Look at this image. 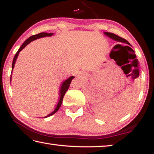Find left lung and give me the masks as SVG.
Wrapping results in <instances>:
<instances>
[{
  "mask_svg": "<svg viewBox=\"0 0 154 154\" xmlns=\"http://www.w3.org/2000/svg\"><path fill=\"white\" fill-rule=\"evenodd\" d=\"M105 35L106 36H109V37L111 38L112 39H113L115 41H119V42H122V43H127L128 44V45H130V43L128 42V41L125 39V38H122V37H120V36H119L118 35H115V34L113 33H111V32H105Z\"/></svg>",
  "mask_w": 154,
  "mask_h": 154,
  "instance_id": "obj_1",
  "label": "left lung"
}]
</instances>
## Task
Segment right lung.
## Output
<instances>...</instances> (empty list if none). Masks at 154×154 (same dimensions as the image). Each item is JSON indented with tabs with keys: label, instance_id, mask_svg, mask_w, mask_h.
I'll list each match as a JSON object with an SVG mask.
<instances>
[{
	"label": "right lung",
	"instance_id": "obj_1",
	"mask_svg": "<svg viewBox=\"0 0 154 154\" xmlns=\"http://www.w3.org/2000/svg\"><path fill=\"white\" fill-rule=\"evenodd\" d=\"M52 35H53V33H48V32H41V33H38L37 34V35H32L30 37H29L28 38V39L24 41V43L22 44V45H21V47L20 48V49H18V51H17V53L15 54V55L14 56V60H13V63H12V69H14V65H15V60H16V59L17 58V56L18 54H19V52L20 51H22L23 49H24L28 43H30L31 41H32L34 40L35 39H37V38H41V37H44V36H51ZM74 77L72 76L71 77H69V79H66L65 82H63V83H62V86H61V88H60V100H59V102L58 103V105H57L56 109H54V111L52 112V113H49L48 116H47L45 118H48V117H49L52 116V115H54L55 113H56L57 111H58V109H60V106L62 105V100H63V98H64V96L65 94V93H66V91L68 90V89L69 88V85L70 84H71V81L72 79H73Z\"/></svg>",
	"mask_w": 154,
	"mask_h": 154
}]
</instances>
